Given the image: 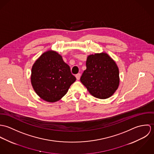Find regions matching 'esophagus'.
Segmentation results:
<instances>
[{"label":"esophagus","mask_w":154,"mask_h":154,"mask_svg":"<svg viewBox=\"0 0 154 154\" xmlns=\"http://www.w3.org/2000/svg\"><path fill=\"white\" fill-rule=\"evenodd\" d=\"M76 79L77 80H79L80 79V78H81V73H78V74H76Z\"/></svg>","instance_id":"1"}]
</instances>
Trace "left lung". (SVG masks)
<instances>
[{"instance_id":"8db88e82","label":"left lung","mask_w":154,"mask_h":154,"mask_svg":"<svg viewBox=\"0 0 154 154\" xmlns=\"http://www.w3.org/2000/svg\"><path fill=\"white\" fill-rule=\"evenodd\" d=\"M86 66L81 82L94 97L109 98L118 88L120 81L119 68L115 62L106 53H98L88 56Z\"/></svg>"}]
</instances>
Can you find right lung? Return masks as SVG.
Wrapping results in <instances>:
<instances>
[{
  "label": "right lung",
  "mask_w": 154,
  "mask_h": 154,
  "mask_svg": "<svg viewBox=\"0 0 154 154\" xmlns=\"http://www.w3.org/2000/svg\"><path fill=\"white\" fill-rule=\"evenodd\" d=\"M31 81L34 91L41 98L53 103L66 94L76 78L60 54L48 51L34 63Z\"/></svg>",
  "instance_id": "add662e5"
}]
</instances>
